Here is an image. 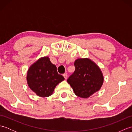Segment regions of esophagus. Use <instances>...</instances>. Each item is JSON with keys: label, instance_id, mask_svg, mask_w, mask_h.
<instances>
[{"label": "esophagus", "instance_id": "34e87169", "mask_svg": "<svg viewBox=\"0 0 132 132\" xmlns=\"http://www.w3.org/2000/svg\"><path fill=\"white\" fill-rule=\"evenodd\" d=\"M63 77L64 78V79H67V78H68V75H67V74H63Z\"/></svg>", "mask_w": 132, "mask_h": 132}]
</instances>
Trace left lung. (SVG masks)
Returning a JSON list of instances; mask_svg holds the SVG:
<instances>
[{"label":"left lung","instance_id":"left-lung-1","mask_svg":"<svg viewBox=\"0 0 132 132\" xmlns=\"http://www.w3.org/2000/svg\"><path fill=\"white\" fill-rule=\"evenodd\" d=\"M75 71L68 79L75 94L87 99L99 91L104 82V76L97 64L88 58H78L74 62Z\"/></svg>","mask_w":132,"mask_h":132}]
</instances>
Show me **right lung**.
<instances>
[{
  "label": "right lung",
  "instance_id": "right-lung-1",
  "mask_svg": "<svg viewBox=\"0 0 132 132\" xmlns=\"http://www.w3.org/2000/svg\"><path fill=\"white\" fill-rule=\"evenodd\" d=\"M64 79L58 74L55 65L49 57H41L32 64L28 70L27 81L29 88L37 96H51L58 84Z\"/></svg>",
  "mask_w": 132,
  "mask_h": 132
}]
</instances>
